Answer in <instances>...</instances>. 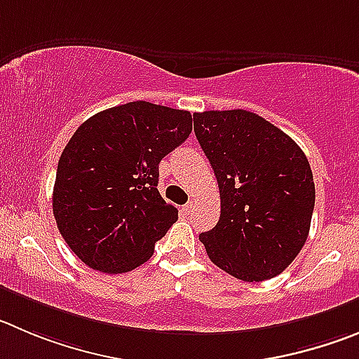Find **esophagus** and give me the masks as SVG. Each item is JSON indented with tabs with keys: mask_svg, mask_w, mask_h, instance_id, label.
I'll list each match as a JSON object with an SVG mask.
<instances>
[{
	"mask_svg": "<svg viewBox=\"0 0 359 359\" xmlns=\"http://www.w3.org/2000/svg\"><path fill=\"white\" fill-rule=\"evenodd\" d=\"M182 210H184V214H191V212H193V203L187 202L186 205L182 207Z\"/></svg>",
	"mask_w": 359,
	"mask_h": 359,
	"instance_id": "34e87169",
	"label": "esophagus"
}]
</instances>
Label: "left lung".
<instances>
[{
	"label": "left lung",
	"instance_id": "left-lung-1",
	"mask_svg": "<svg viewBox=\"0 0 359 359\" xmlns=\"http://www.w3.org/2000/svg\"><path fill=\"white\" fill-rule=\"evenodd\" d=\"M195 134L217 179V225L200 233L209 259L243 281L278 276L310 232L316 184L290 136L246 109L193 115Z\"/></svg>",
	"mask_w": 359,
	"mask_h": 359
}]
</instances>
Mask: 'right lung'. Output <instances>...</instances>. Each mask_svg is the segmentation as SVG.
<instances>
[{
    "mask_svg": "<svg viewBox=\"0 0 359 359\" xmlns=\"http://www.w3.org/2000/svg\"><path fill=\"white\" fill-rule=\"evenodd\" d=\"M193 130L189 111L136 100L90 116L63 149L53 214L88 267L118 274L152 257L179 219L157 191L159 163Z\"/></svg>",
    "mask_w": 359,
    "mask_h": 359,
    "instance_id": "right-lung-1",
    "label": "right lung"
}]
</instances>
